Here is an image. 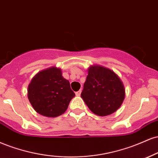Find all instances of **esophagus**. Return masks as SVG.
Segmentation results:
<instances>
[{
    "mask_svg": "<svg viewBox=\"0 0 158 158\" xmlns=\"http://www.w3.org/2000/svg\"><path fill=\"white\" fill-rule=\"evenodd\" d=\"M81 90L77 91V92H75L76 96H80V95H81Z\"/></svg>",
    "mask_w": 158,
    "mask_h": 158,
    "instance_id": "1",
    "label": "esophagus"
}]
</instances>
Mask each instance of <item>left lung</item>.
<instances>
[{"instance_id":"obj_1","label":"left lung","mask_w":158,"mask_h":158,"mask_svg":"<svg viewBox=\"0 0 158 158\" xmlns=\"http://www.w3.org/2000/svg\"><path fill=\"white\" fill-rule=\"evenodd\" d=\"M125 95L123 83L114 71L100 65L88 68L81 96L94 114L107 116L116 112Z\"/></svg>"}]
</instances>
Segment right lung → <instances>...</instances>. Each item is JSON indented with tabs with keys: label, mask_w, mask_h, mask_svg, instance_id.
<instances>
[{
	"label": "right lung",
	"mask_w": 158,
	"mask_h": 158,
	"mask_svg": "<svg viewBox=\"0 0 158 158\" xmlns=\"http://www.w3.org/2000/svg\"><path fill=\"white\" fill-rule=\"evenodd\" d=\"M28 99L38 114L56 118L66 112L75 94L62 70L52 66L41 70L31 80L27 89Z\"/></svg>",
	"instance_id": "add662e5"
}]
</instances>
